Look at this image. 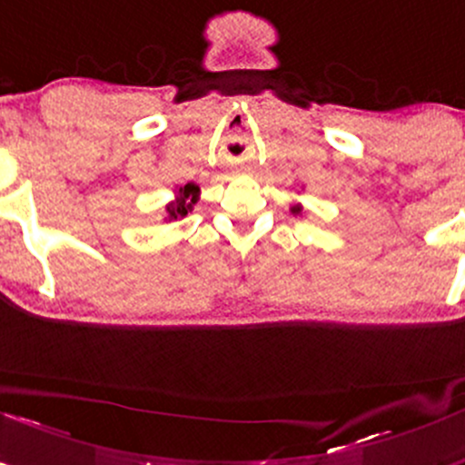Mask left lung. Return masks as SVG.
<instances>
[{"label": "left lung", "instance_id": "8db88e82", "mask_svg": "<svg viewBox=\"0 0 465 465\" xmlns=\"http://www.w3.org/2000/svg\"><path fill=\"white\" fill-rule=\"evenodd\" d=\"M301 204H294V207H292V213H301Z\"/></svg>", "mask_w": 465, "mask_h": 465}]
</instances>
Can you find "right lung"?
Returning a JSON list of instances; mask_svg holds the SVG:
<instances>
[{
    "label": "right lung",
    "mask_w": 465,
    "mask_h": 465,
    "mask_svg": "<svg viewBox=\"0 0 465 465\" xmlns=\"http://www.w3.org/2000/svg\"><path fill=\"white\" fill-rule=\"evenodd\" d=\"M198 193H200V187L193 183H187L184 187H180L173 203L167 204L169 220H178V218L187 216V213L193 209V204L198 203Z\"/></svg>",
    "instance_id": "1"
}]
</instances>
